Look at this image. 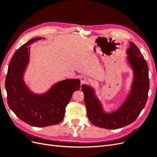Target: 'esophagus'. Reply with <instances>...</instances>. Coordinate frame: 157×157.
Returning <instances> with one entry per match:
<instances>
[{
  "mask_svg": "<svg viewBox=\"0 0 157 157\" xmlns=\"http://www.w3.org/2000/svg\"><path fill=\"white\" fill-rule=\"evenodd\" d=\"M80 82H81V84L88 83V81H89L88 78L86 77V76H85V75L81 76V77H80Z\"/></svg>",
  "mask_w": 157,
  "mask_h": 157,
  "instance_id": "34e87169",
  "label": "esophagus"
}]
</instances>
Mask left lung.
<instances>
[{
  "label": "left lung",
  "mask_w": 157,
  "mask_h": 157,
  "mask_svg": "<svg viewBox=\"0 0 157 157\" xmlns=\"http://www.w3.org/2000/svg\"><path fill=\"white\" fill-rule=\"evenodd\" d=\"M126 52L134 77L129 96L117 111L105 113L94 96V90L86 85L82 86L88 117L98 127L113 130L129 125L138 117L147 103L149 89L148 65L139 48L133 42H130Z\"/></svg>",
  "instance_id": "8db88e82"
}]
</instances>
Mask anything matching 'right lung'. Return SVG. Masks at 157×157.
Listing matches in <instances>:
<instances>
[{"label": "right lung", "mask_w": 157, "mask_h": 157, "mask_svg": "<svg viewBox=\"0 0 157 157\" xmlns=\"http://www.w3.org/2000/svg\"><path fill=\"white\" fill-rule=\"evenodd\" d=\"M41 39L35 38L22 45L13 54L5 80L8 106L27 124L45 127L59 124L63 119L67 107L75 91L80 89L79 79H67L56 84L44 95L32 94L23 80L29 61V46Z\"/></svg>", "instance_id": "1"}]
</instances>
